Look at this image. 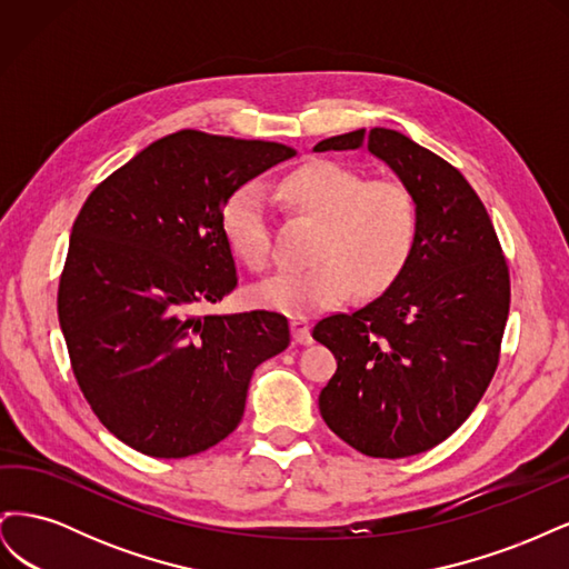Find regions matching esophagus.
Segmentation results:
<instances>
[{
	"mask_svg": "<svg viewBox=\"0 0 569 569\" xmlns=\"http://www.w3.org/2000/svg\"><path fill=\"white\" fill-rule=\"evenodd\" d=\"M291 337H295L297 343H311V325H308L306 318H291Z\"/></svg>",
	"mask_w": 569,
	"mask_h": 569,
	"instance_id": "34e87169",
	"label": "esophagus"
}]
</instances>
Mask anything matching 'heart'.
Instances as JSON below:
<instances>
[{"instance_id": "1", "label": "heart", "mask_w": 569, "mask_h": 569, "mask_svg": "<svg viewBox=\"0 0 569 569\" xmlns=\"http://www.w3.org/2000/svg\"><path fill=\"white\" fill-rule=\"evenodd\" d=\"M280 194L320 222L313 239L316 261L280 270L251 289L258 306L291 318L335 308L356 284L382 291L408 266L418 242V206L399 182H368L353 168L316 161L280 182ZM220 230L232 253L249 268L270 256V222L261 187L234 189L220 211Z\"/></svg>"}]
</instances>
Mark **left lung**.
I'll return each mask as SVG.
<instances>
[{"label": "left lung", "instance_id": "8db88e82", "mask_svg": "<svg viewBox=\"0 0 569 569\" xmlns=\"http://www.w3.org/2000/svg\"><path fill=\"white\" fill-rule=\"evenodd\" d=\"M366 144L416 199L418 242L380 297L313 327V339L337 358L318 406L356 451L406 458L451 437L485 396L508 320L510 278L485 203L437 153L389 128L337 134L313 151Z\"/></svg>", "mask_w": 569, "mask_h": 569}]
</instances>
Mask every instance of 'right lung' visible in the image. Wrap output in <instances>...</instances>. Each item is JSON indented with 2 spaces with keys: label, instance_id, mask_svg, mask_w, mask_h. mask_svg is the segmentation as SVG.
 Returning a JSON list of instances; mask_svg holds the SVG:
<instances>
[{
  "label": "right lung",
  "instance_id": "obj_1",
  "mask_svg": "<svg viewBox=\"0 0 569 569\" xmlns=\"http://www.w3.org/2000/svg\"><path fill=\"white\" fill-rule=\"evenodd\" d=\"M291 157L284 144L180 130L120 166L80 209L59 325L84 399L134 451L211 449L242 420L253 370L289 347L280 313L197 311L237 284L222 206Z\"/></svg>",
  "mask_w": 569,
  "mask_h": 569
}]
</instances>
